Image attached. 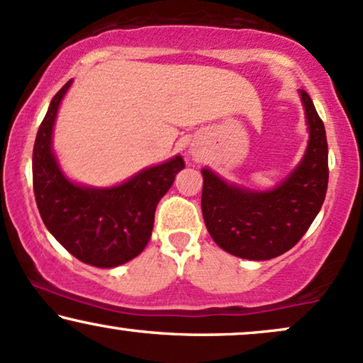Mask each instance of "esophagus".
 Segmentation results:
<instances>
[{
  "instance_id": "obj_1",
  "label": "esophagus",
  "mask_w": 363,
  "mask_h": 363,
  "mask_svg": "<svg viewBox=\"0 0 363 363\" xmlns=\"http://www.w3.org/2000/svg\"><path fill=\"white\" fill-rule=\"evenodd\" d=\"M191 155H193L196 160H198V159H199V154H198V152H194V150H193V152H191Z\"/></svg>"
}]
</instances>
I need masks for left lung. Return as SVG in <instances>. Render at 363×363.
<instances>
[{
	"instance_id": "1",
	"label": "left lung",
	"mask_w": 363,
	"mask_h": 363,
	"mask_svg": "<svg viewBox=\"0 0 363 363\" xmlns=\"http://www.w3.org/2000/svg\"><path fill=\"white\" fill-rule=\"evenodd\" d=\"M309 140L294 170L267 191L228 182L206 167L201 209L216 245L247 260H269L303 238L323 206L328 187V143L321 118L299 89Z\"/></svg>"
}]
</instances>
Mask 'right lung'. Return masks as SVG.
<instances>
[{
  "instance_id": "add662e5",
  "label": "right lung",
  "mask_w": 363,
  "mask_h": 363,
  "mask_svg": "<svg viewBox=\"0 0 363 363\" xmlns=\"http://www.w3.org/2000/svg\"><path fill=\"white\" fill-rule=\"evenodd\" d=\"M71 84L72 79L52 98L35 138V201L47 230L65 250L94 267H118L147 247L157 204L184 169V159L176 155L111 187L71 181L52 148L57 111Z\"/></svg>"
}]
</instances>
